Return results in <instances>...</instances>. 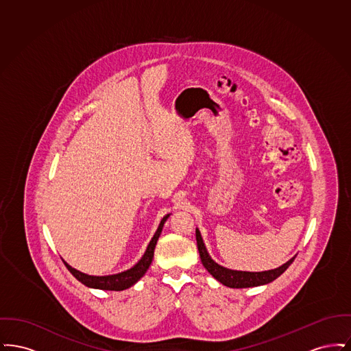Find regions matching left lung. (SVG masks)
<instances>
[{"label":"left lung","instance_id":"8db88e82","mask_svg":"<svg viewBox=\"0 0 351 351\" xmlns=\"http://www.w3.org/2000/svg\"><path fill=\"white\" fill-rule=\"evenodd\" d=\"M196 241H197V249L200 252L201 262H202L204 267L206 268L208 272L210 275H213L219 283H222L226 287H230V288H247V287H256V285H262V284L271 283L276 278H279L295 261V256H293L287 263H284L283 266L275 268V269H269V271H263V272L233 271V269L222 267L212 261V258L206 252L204 242L201 239L200 232L197 229H196Z\"/></svg>","mask_w":351,"mask_h":351}]
</instances>
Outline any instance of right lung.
<instances>
[{
    "label": "right lung",
    "mask_w": 351,
    "mask_h": 351,
    "mask_svg": "<svg viewBox=\"0 0 351 351\" xmlns=\"http://www.w3.org/2000/svg\"><path fill=\"white\" fill-rule=\"evenodd\" d=\"M168 216L169 215H167L166 217H163V219L160 221V225H159L155 235L152 237V239H151L150 243L147 246V250L145 252V255L142 256V259L133 268H130L128 271H123V272L116 274V275H109V276H90V275H86V274H83V272L71 267L66 262H64V265L68 268V271L79 282H82L86 287L99 288V289H105V291H123V289H126V288H129L133 284L136 283L146 274V271L149 269V267H150L158 238H159V235L162 233L163 225H165Z\"/></svg>",
    "instance_id": "obj_1"
}]
</instances>
